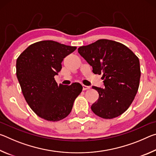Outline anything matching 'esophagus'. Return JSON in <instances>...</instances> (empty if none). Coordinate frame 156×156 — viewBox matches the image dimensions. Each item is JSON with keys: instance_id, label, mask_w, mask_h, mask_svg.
I'll use <instances>...</instances> for the list:
<instances>
[{"instance_id": "1", "label": "esophagus", "mask_w": 156, "mask_h": 156, "mask_svg": "<svg viewBox=\"0 0 156 156\" xmlns=\"http://www.w3.org/2000/svg\"><path fill=\"white\" fill-rule=\"evenodd\" d=\"M90 89V87H88V86H86V85H83V91H85V90H87V89Z\"/></svg>"}]
</instances>
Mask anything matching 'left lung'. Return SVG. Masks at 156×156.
Listing matches in <instances>:
<instances>
[{
	"mask_svg": "<svg viewBox=\"0 0 156 156\" xmlns=\"http://www.w3.org/2000/svg\"><path fill=\"white\" fill-rule=\"evenodd\" d=\"M78 53L93 68L95 74L102 73L104 88L92 87L99 98L91 109L105 119H112L126 112L138 92L140 67L134 53L118 42L100 39L78 48Z\"/></svg>",
	"mask_w": 156,
	"mask_h": 156,
	"instance_id": "obj_1",
	"label": "left lung"
}]
</instances>
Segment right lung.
<instances>
[{
  "label": "right lung",
  "instance_id": "add662e5",
  "mask_svg": "<svg viewBox=\"0 0 156 156\" xmlns=\"http://www.w3.org/2000/svg\"><path fill=\"white\" fill-rule=\"evenodd\" d=\"M76 49L43 41L31 44L17 58L16 76L26 102L37 115L47 121L57 122L67 117L83 90L80 83L58 84L54 78L61 70L63 59Z\"/></svg>",
  "mask_w": 156,
  "mask_h": 156
}]
</instances>
